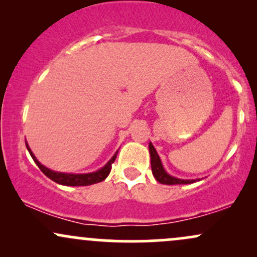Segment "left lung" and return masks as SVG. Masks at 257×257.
I'll use <instances>...</instances> for the list:
<instances>
[{"label": "left lung", "instance_id": "8db88e82", "mask_svg": "<svg viewBox=\"0 0 257 257\" xmlns=\"http://www.w3.org/2000/svg\"><path fill=\"white\" fill-rule=\"evenodd\" d=\"M150 150V156H151V169L152 174L155 176V179L157 180L159 184L163 185H187V184H193V182L199 181V179L196 180H184V179H178L174 178V176L169 175L166 170H164L163 166H162L161 158H159L157 151L153 147V145L150 143L149 145Z\"/></svg>", "mask_w": 257, "mask_h": 257}]
</instances>
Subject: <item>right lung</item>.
Returning a JSON list of instances; mask_svg holds the SVG:
<instances>
[{"instance_id": "1", "label": "right lung", "mask_w": 257, "mask_h": 257, "mask_svg": "<svg viewBox=\"0 0 257 257\" xmlns=\"http://www.w3.org/2000/svg\"><path fill=\"white\" fill-rule=\"evenodd\" d=\"M26 147H28V150H29V152H30L32 159H34L35 163H36L38 168H40L41 172H42L44 175L47 176V178L53 180V181L57 182V184L65 185V186H88V185L98 184V182L104 181V180L108 176V174H110L112 163L114 162V159H116V157H117V153H118V151H117L113 155V157H112L110 161L106 163V166H104L101 169L96 170V172H94V173L66 174V173L54 172V170H51V169H48V168L42 166V164L37 161V158L35 157V155L32 153L30 147H29L28 143H26Z\"/></svg>"}]
</instances>
